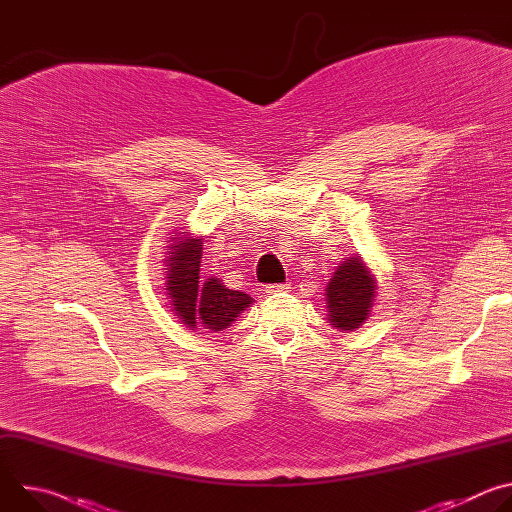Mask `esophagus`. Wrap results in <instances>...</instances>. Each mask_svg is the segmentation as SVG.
Masks as SVG:
<instances>
[{"mask_svg":"<svg viewBox=\"0 0 512 512\" xmlns=\"http://www.w3.org/2000/svg\"><path fill=\"white\" fill-rule=\"evenodd\" d=\"M291 289V285L289 283H271V285H267L265 287V291L269 296H273V294H281V291H289Z\"/></svg>","mask_w":512,"mask_h":512,"instance_id":"34e87169","label":"esophagus"}]
</instances>
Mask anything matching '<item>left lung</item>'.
Instances as JSON below:
<instances>
[{
	"instance_id": "left-lung-1",
	"label": "left lung",
	"mask_w": 512,
	"mask_h": 512,
	"mask_svg": "<svg viewBox=\"0 0 512 512\" xmlns=\"http://www.w3.org/2000/svg\"><path fill=\"white\" fill-rule=\"evenodd\" d=\"M330 322L342 330H354L371 312L375 281L358 257L346 259L326 287Z\"/></svg>"
}]
</instances>
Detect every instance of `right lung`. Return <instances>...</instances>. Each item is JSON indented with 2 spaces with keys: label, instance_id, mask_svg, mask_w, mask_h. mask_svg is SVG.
<instances>
[{
  "label": "right lung",
  "instance_id": "obj_1",
  "mask_svg": "<svg viewBox=\"0 0 512 512\" xmlns=\"http://www.w3.org/2000/svg\"><path fill=\"white\" fill-rule=\"evenodd\" d=\"M170 247L168 283L172 306L188 328L202 326L218 332L231 326V322L253 302L245 291L227 289L218 279H208L200 285V257L202 241L176 237Z\"/></svg>",
  "mask_w": 512,
  "mask_h": 512
}]
</instances>
